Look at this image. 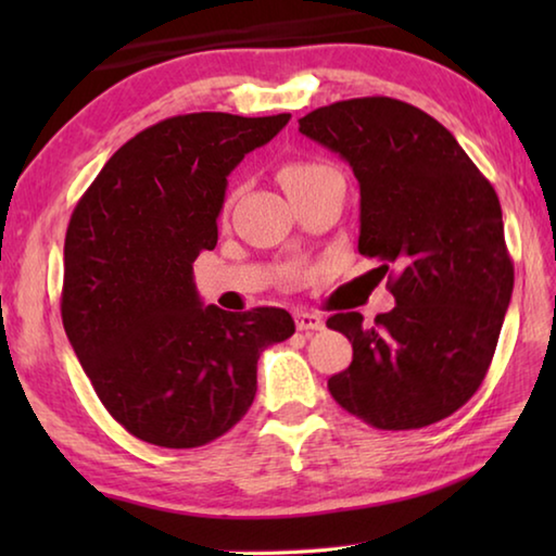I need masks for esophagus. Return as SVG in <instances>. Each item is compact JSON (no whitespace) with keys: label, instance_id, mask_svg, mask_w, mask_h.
<instances>
[{"label":"esophagus","instance_id":"esophagus-1","mask_svg":"<svg viewBox=\"0 0 556 556\" xmlns=\"http://www.w3.org/2000/svg\"><path fill=\"white\" fill-rule=\"evenodd\" d=\"M294 324H296L299 331H321L324 318L318 314H312V312H296Z\"/></svg>","mask_w":556,"mask_h":556}]
</instances>
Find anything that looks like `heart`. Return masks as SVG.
<instances>
[{
    "mask_svg": "<svg viewBox=\"0 0 556 556\" xmlns=\"http://www.w3.org/2000/svg\"><path fill=\"white\" fill-rule=\"evenodd\" d=\"M328 172H333V168L318 162H289L281 166L279 176H281V184L287 188V193H291L301 186H308L312 181H316L318 176H324Z\"/></svg>",
    "mask_w": 556,
    "mask_h": 556,
    "instance_id": "heart-1",
    "label": "heart"
}]
</instances>
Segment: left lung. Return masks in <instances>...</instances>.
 I'll use <instances>...</instances> for the list:
<instances>
[{
    "mask_svg": "<svg viewBox=\"0 0 556 556\" xmlns=\"http://www.w3.org/2000/svg\"><path fill=\"white\" fill-rule=\"evenodd\" d=\"M299 131L351 164L361 184L365 257L382 262L392 312L326 326L353 343L328 380L333 400L384 431L421 429L464 407L491 368L515 269L491 181L454 135L409 102L353 98L299 119Z\"/></svg>",
    "mask_w": 556,
    "mask_h": 556,
    "instance_id": "obj_1",
    "label": "left lung"
}]
</instances>
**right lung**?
Listing matches in <instances>:
<instances>
[{
    "mask_svg": "<svg viewBox=\"0 0 556 556\" xmlns=\"http://www.w3.org/2000/svg\"><path fill=\"white\" fill-rule=\"evenodd\" d=\"M291 115L191 112L122 144L73 208L61 318L100 402L131 437L195 448L257 392L260 353L294 333L285 308L201 306L193 262L218 242L228 174Z\"/></svg>",
    "mask_w": 556,
    "mask_h": 556,
    "instance_id": "add662e5",
    "label": "right lung"
}]
</instances>
